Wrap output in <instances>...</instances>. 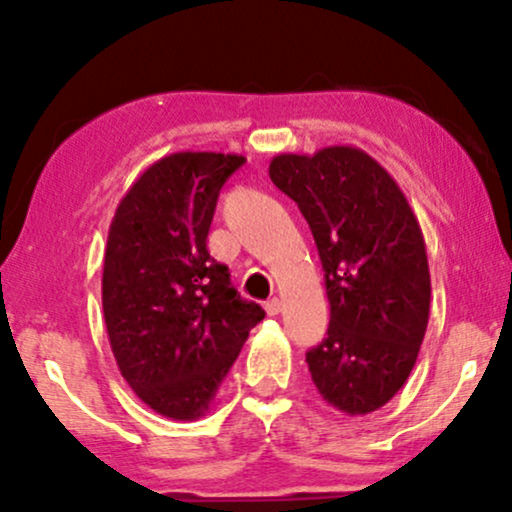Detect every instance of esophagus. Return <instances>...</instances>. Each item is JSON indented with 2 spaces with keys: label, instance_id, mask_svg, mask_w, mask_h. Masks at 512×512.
Segmentation results:
<instances>
[{
  "label": "esophagus",
  "instance_id": "34e87169",
  "mask_svg": "<svg viewBox=\"0 0 512 512\" xmlns=\"http://www.w3.org/2000/svg\"><path fill=\"white\" fill-rule=\"evenodd\" d=\"M281 308H284L281 298H269V301L264 303V310H267V315H279Z\"/></svg>",
  "mask_w": 512,
  "mask_h": 512
}]
</instances>
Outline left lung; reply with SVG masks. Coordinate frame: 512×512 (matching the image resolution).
<instances>
[{
    "label": "left lung",
    "instance_id": "left-lung-1",
    "mask_svg": "<svg viewBox=\"0 0 512 512\" xmlns=\"http://www.w3.org/2000/svg\"><path fill=\"white\" fill-rule=\"evenodd\" d=\"M269 178L313 231L330 301L327 337L305 354L315 390L349 416L397 395L424 342L426 243L390 173L354 146L281 154Z\"/></svg>",
    "mask_w": 512,
    "mask_h": 512
}]
</instances>
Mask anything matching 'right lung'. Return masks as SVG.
<instances>
[{
    "label": "right lung",
    "instance_id": "obj_1",
    "mask_svg": "<svg viewBox=\"0 0 512 512\" xmlns=\"http://www.w3.org/2000/svg\"><path fill=\"white\" fill-rule=\"evenodd\" d=\"M243 163L211 151L161 158L129 187L110 223L103 262L110 346L137 397L175 421L209 409L264 317L207 250L223 182Z\"/></svg>",
    "mask_w": 512,
    "mask_h": 512
}]
</instances>
